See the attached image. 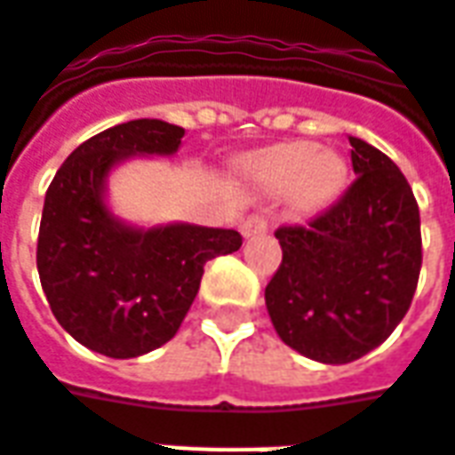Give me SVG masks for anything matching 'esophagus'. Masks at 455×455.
<instances>
[{
    "mask_svg": "<svg viewBox=\"0 0 455 455\" xmlns=\"http://www.w3.org/2000/svg\"><path fill=\"white\" fill-rule=\"evenodd\" d=\"M241 231H243V236H256V234H263V231H267V219L263 217V214H251V217L243 219Z\"/></svg>",
    "mask_w": 455,
    "mask_h": 455,
    "instance_id": "obj_1",
    "label": "esophagus"
}]
</instances>
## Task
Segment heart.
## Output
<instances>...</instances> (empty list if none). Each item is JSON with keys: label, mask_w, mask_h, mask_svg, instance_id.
Listing matches in <instances>:
<instances>
[{"label": "heart", "mask_w": 455, "mask_h": 455, "mask_svg": "<svg viewBox=\"0 0 455 455\" xmlns=\"http://www.w3.org/2000/svg\"><path fill=\"white\" fill-rule=\"evenodd\" d=\"M256 175L270 192L287 189L299 209H316L341 189L346 163L334 150H315L312 143H285L256 160Z\"/></svg>", "instance_id": "1"}]
</instances>
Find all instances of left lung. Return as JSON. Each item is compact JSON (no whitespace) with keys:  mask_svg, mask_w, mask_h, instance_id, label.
Masks as SVG:
<instances>
[{"mask_svg":"<svg viewBox=\"0 0 455 455\" xmlns=\"http://www.w3.org/2000/svg\"><path fill=\"white\" fill-rule=\"evenodd\" d=\"M355 180L307 227H280L283 263L266 287L277 336L307 358L351 363L411 305L421 270L419 207L382 150L348 136Z\"/></svg>","mask_w":455,"mask_h":455,"instance_id":"obj_1","label":"left lung"}]
</instances>
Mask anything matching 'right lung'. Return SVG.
Segmentation results:
<instances>
[{
  "mask_svg": "<svg viewBox=\"0 0 455 455\" xmlns=\"http://www.w3.org/2000/svg\"><path fill=\"white\" fill-rule=\"evenodd\" d=\"M182 126L133 119L80 143L45 192L36 266L51 312L75 341L136 358L178 334L204 263L241 248L234 228H131L107 212V172L136 153H175Z\"/></svg>",
  "mask_w": 455,
  "mask_h": 455,
  "instance_id": "1",
  "label": "right lung"
}]
</instances>
